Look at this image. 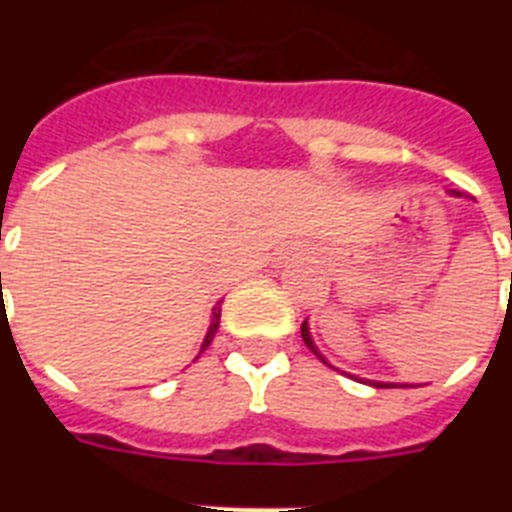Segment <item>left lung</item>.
<instances>
[{
  "mask_svg": "<svg viewBox=\"0 0 512 512\" xmlns=\"http://www.w3.org/2000/svg\"><path fill=\"white\" fill-rule=\"evenodd\" d=\"M454 196H462L460 191H452ZM300 335H303V340H305V345H308V348L313 350V353H316V356L321 358V361H324V356H321L319 350H316V345H313V337H311V329H308V321H303V327H300ZM374 388H396V385H390V382H372Z\"/></svg>",
  "mask_w": 512,
  "mask_h": 512,
  "instance_id": "1",
  "label": "left lung"
}]
</instances>
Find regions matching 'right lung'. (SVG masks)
I'll list each match as a JSON object with an SVG mask.
<instances>
[{
  "instance_id": "add662e5",
  "label": "right lung",
  "mask_w": 512,
  "mask_h": 512,
  "mask_svg": "<svg viewBox=\"0 0 512 512\" xmlns=\"http://www.w3.org/2000/svg\"><path fill=\"white\" fill-rule=\"evenodd\" d=\"M217 327H220V305H217V308H212V324H209L207 337H204V345H201V350H207V345L212 342V337H215Z\"/></svg>"
}]
</instances>
